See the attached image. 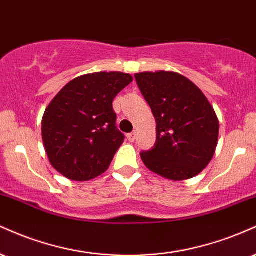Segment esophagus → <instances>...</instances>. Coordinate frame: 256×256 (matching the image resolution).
Returning a JSON list of instances; mask_svg holds the SVG:
<instances>
[{
  "mask_svg": "<svg viewBox=\"0 0 256 256\" xmlns=\"http://www.w3.org/2000/svg\"><path fill=\"white\" fill-rule=\"evenodd\" d=\"M136 132H133V133H130V134H128L127 135V138H128V140L130 141V142H134L135 141V139H136Z\"/></svg>",
  "mask_w": 256,
  "mask_h": 256,
  "instance_id": "esophagus-1",
  "label": "esophagus"
}]
</instances>
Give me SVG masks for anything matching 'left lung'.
Masks as SVG:
<instances>
[{"label":"left lung","mask_w":256,"mask_h":256,"mask_svg":"<svg viewBox=\"0 0 256 256\" xmlns=\"http://www.w3.org/2000/svg\"><path fill=\"white\" fill-rule=\"evenodd\" d=\"M135 79L157 123L154 147L140 154L144 164L171 181L199 175L218 145L219 121L208 99L175 72H144Z\"/></svg>","instance_id":"left-lung-1"}]
</instances>
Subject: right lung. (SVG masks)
<instances>
[{"instance_id": "obj_1", "label": "right lung", "mask_w": 256, "mask_h": 256, "mask_svg": "<svg viewBox=\"0 0 256 256\" xmlns=\"http://www.w3.org/2000/svg\"><path fill=\"white\" fill-rule=\"evenodd\" d=\"M133 81L130 74L98 72L73 79L55 96L42 120V138L52 168L73 181L105 172L123 144L114 99Z\"/></svg>"}]
</instances>
